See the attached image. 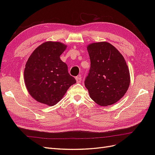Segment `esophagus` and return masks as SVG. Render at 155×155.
<instances>
[{"label": "esophagus", "instance_id": "34e87169", "mask_svg": "<svg viewBox=\"0 0 155 155\" xmlns=\"http://www.w3.org/2000/svg\"><path fill=\"white\" fill-rule=\"evenodd\" d=\"M76 79L77 83H81V76H78L76 77Z\"/></svg>", "mask_w": 155, "mask_h": 155}]
</instances>
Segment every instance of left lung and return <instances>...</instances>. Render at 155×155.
Segmentation results:
<instances>
[{"instance_id":"8db88e82","label":"left lung","mask_w":155,"mask_h":155,"mask_svg":"<svg viewBox=\"0 0 155 155\" xmlns=\"http://www.w3.org/2000/svg\"><path fill=\"white\" fill-rule=\"evenodd\" d=\"M91 68L85 80L92 100L101 106L115 104L127 91L130 74L123 55L107 42L90 44Z\"/></svg>"}]
</instances>
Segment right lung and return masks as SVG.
I'll use <instances>...</instances> for the list:
<instances>
[{"label":"right lung","mask_w":155,"mask_h":155,"mask_svg":"<svg viewBox=\"0 0 155 155\" xmlns=\"http://www.w3.org/2000/svg\"><path fill=\"white\" fill-rule=\"evenodd\" d=\"M67 46L48 41L39 46L27 61L25 82L28 91L35 100L53 106L62 99L68 88L76 83L68 72L60 55Z\"/></svg>","instance_id":"obj_1"}]
</instances>
